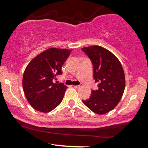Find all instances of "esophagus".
Returning <instances> with one entry per match:
<instances>
[{"mask_svg":"<svg viewBox=\"0 0 148 148\" xmlns=\"http://www.w3.org/2000/svg\"><path fill=\"white\" fill-rule=\"evenodd\" d=\"M74 87L75 88V89H79V88L81 87V86H80V85H75V86H74Z\"/></svg>","mask_w":148,"mask_h":148,"instance_id":"1","label":"esophagus"}]
</instances>
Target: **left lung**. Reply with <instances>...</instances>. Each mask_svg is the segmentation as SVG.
I'll return each instance as SVG.
<instances>
[{
	"mask_svg": "<svg viewBox=\"0 0 148 148\" xmlns=\"http://www.w3.org/2000/svg\"><path fill=\"white\" fill-rule=\"evenodd\" d=\"M94 66L97 90L82 102L92 112L104 114L112 110L120 101L125 88V76L119 59L107 49L99 46L82 48Z\"/></svg>",
	"mask_w": 148,
	"mask_h": 148,
	"instance_id": "8db88e82",
	"label": "left lung"
}]
</instances>
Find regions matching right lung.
<instances>
[{
  "label": "right lung",
  "instance_id": "right-lung-1",
  "mask_svg": "<svg viewBox=\"0 0 148 148\" xmlns=\"http://www.w3.org/2000/svg\"><path fill=\"white\" fill-rule=\"evenodd\" d=\"M71 50L50 48L37 55L28 63L23 76V89L27 101L34 110L49 112L63 99L67 86L54 83L56 76Z\"/></svg>",
  "mask_w": 148,
  "mask_h": 148
}]
</instances>
